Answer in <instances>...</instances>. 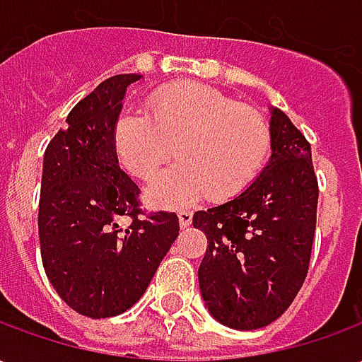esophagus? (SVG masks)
<instances>
[{
  "label": "esophagus",
  "mask_w": 362,
  "mask_h": 362,
  "mask_svg": "<svg viewBox=\"0 0 362 362\" xmlns=\"http://www.w3.org/2000/svg\"><path fill=\"white\" fill-rule=\"evenodd\" d=\"M178 223L182 228H188L192 225V213L189 211H180L178 213Z\"/></svg>",
  "instance_id": "34e87169"
}]
</instances>
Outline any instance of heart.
I'll return each mask as SVG.
<instances>
[{
  "label": "heart",
  "mask_w": 362,
  "mask_h": 362,
  "mask_svg": "<svg viewBox=\"0 0 362 362\" xmlns=\"http://www.w3.org/2000/svg\"><path fill=\"white\" fill-rule=\"evenodd\" d=\"M145 108L147 114H119L112 143L122 166L139 180H151L176 147L180 163L151 182L149 205L182 209L205 196L230 199L256 180L269 157L266 118L207 85L166 87L153 93Z\"/></svg>",
  "instance_id": "heart-1"
}]
</instances>
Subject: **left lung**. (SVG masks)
<instances>
[{
	"label": "left lung",
	"mask_w": 362,
	"mask_h": 362,
	"mask_svg": "<svg viewBox=\"0 0 362 362\" xmlns=\"http://www.w3.org/2000/svg\"><path fill=\"white\" fill-rule=\"evenodd\" d=\"M272 157L243 194L194 215L207 236L197 269L213 318L258 329L287 310L308 272L318 182L310 143L285 112L269 106Z\"/></svg>",
	"instance_id": "left-lung-1"
}]
</instances>
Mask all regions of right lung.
Masks as SVG:
<instances>
[{
	"mask_svg": "<svg viewBox=\"0 0 362 362\" xmlns=\"http://www.w3.org/2000/svg\"><path fill=\"white\" fill-rule=\"evenodd\" d=\"M143 75H114L75 104L46 147L38 236L46 275L62 300L89 318L132 308L178 236L174 213L139 219V188L118 165L114 122L127 87ZM134 223L122 231L117 219Z\"/></svg>",
	"mask_w": 362,
	"mask_h": 362,
	"instance_id": "add662e5",
	"label": "right lung"
}]
</instances>
